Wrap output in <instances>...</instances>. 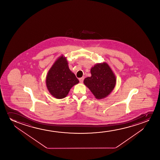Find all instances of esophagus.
<instances>
[{"mask_svg": "<svg viewBox=\"0 0 160 160\" xmlns=\"http://www.w3.org/2000/svg\"><path fill=\"white\" fill-rule=\"evenodd\" d=\"M83 80H84V77H82L81 78H79V81H80V82H81V83L83 82Z\"/></svg>", "mask_w": 160, "mask_h": 160, "instance_id": "1", "label": "esophagus"}]
</instances>
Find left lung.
Instances as JSON below:
<instances>
[{
  "mask_svg": "<svg viewBox=\"0 0 160 160\" xmlns=\"http://www.w3.org/2000/svg\"><path fill=\"white\" fill-rule=\"evenodd\" d=\"M91 77L83 80L96 98L102 99L109 95L115 87L116 78L110 66L106 62L97 63L91 69Z\"/></svg>",
  "mask_w": 160,
  "mask_h": 160,
  "instance_id": "8db88e82",
  "label": "left lung"
}]
</instances>
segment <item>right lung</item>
<instances>
[{"instance_id":"add662e5","label":"right lung","mask_w":160,"mask_h":160,"mask_svg":"<svg viewBox=\"0 0 160 160\" xmlns=\"http://www.w3.org/2000/svg\"><path fill=\"white\" fill-rule=\"evenodd\" d=\"M79 82V80L69 68L67 58L63 55L56 59L46 75L47 88L57 99L65 98L71 88Z\"/></svg>"}]
</instances>
